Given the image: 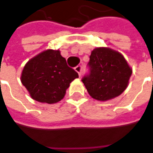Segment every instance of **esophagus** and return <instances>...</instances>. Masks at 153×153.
Segmentation results:
<instances>
[{"instance_id": "1", "label": "esophagus", "mask_w": 153, "mask_h": 153, "mask_svg": "<svg viewBox=\"0 0 153 153\" xmlns=\"http://www.w3.org/2000/svg\"><path fill=\"white\" fill-rule=\"evenodd\" d=\"M74 69H75V71H76L77 73H78L79 76V77L81 76V71H82V67H81V66H77L76 68H74Z\"/></svg>"}]
</instances>
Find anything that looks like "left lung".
I'll return each mask as SVG.
<instances>
[{
    "mask_svg": "<svg viewBox=\"0 0 153 153\" xmlns=\"http://www.w3.org/2000/svg\"><path fill=\"white\" fill-rule=\"evenodd\" d=\"M88 67L89 74L82 78V82L90 96L100 101L121 94L132 73L121 53L108 48L93 50Z\"/></svg>",
    "mask_w": 153,
    "mask_h": 153,
    "instance_id": "left-lung-1",
    "label": "left lung"
}]
</instances>
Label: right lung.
Listing matches in <instances>:
<instances>
[{
    "mask_svg": "<svg viewBox=\"0 0 153 153\" xmlns=\"http://www.w3.org/2000/svg\"><path fill=\"white\" fill-rule=\"evenodd\" d=\"M78 73L69 68L59 50L48 49L32 58L23 68L21 80L34 100L53 104L60 101Z\"/></svg>",
    "mask_w": 153,
    "mask_h": 153,
    "instance_id": "obj_1",
    "label": "right lung"
}]
</instances>
